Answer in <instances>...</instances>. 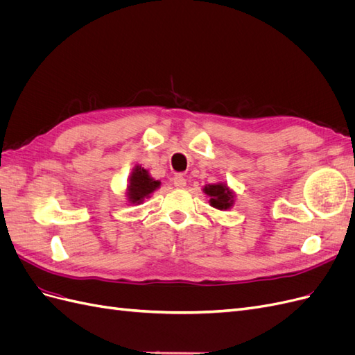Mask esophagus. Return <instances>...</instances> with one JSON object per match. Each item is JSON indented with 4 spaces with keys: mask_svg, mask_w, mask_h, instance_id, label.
Masks as SVG:
<instances>
[{
    "mask_svg": "<svg viewBox=\"0 0 355 355\" xmlns=\"http://www.w3.org/2000/svg\"><path fill=\"white\" fill-rule=\"evenodd\" d=\"M173 185L176 187V188H184L185 185H187V179L182 176V175H175V178H173Z\"/></svg>",
    "mask_w": 355,
    "mask_h": 355,
    "instance_id": "1",
    "label": "esophagus"
}]
</instances>
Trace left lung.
Returning a JSON list of instances; mask_svg holds the SVG:
<instances>
[{
    "mask_svg": "<svg viewBox=\"0 0 355 355\" xmlns=\"http://www.w3.org/2000/svg\"><path fill=\"white\" fill-rule=\"evenodd\" d=\"M355 191V189H354ZM204 192L210 197V204L213 207L219 210H227L232 204V192L222 184L218 185H207L204 188Z\"/></svg>",
    "mask_w": 355,
    "mask_h": 355,
    "instance_id": "obj_1",
    "label": "left lung"
}]
</instances>
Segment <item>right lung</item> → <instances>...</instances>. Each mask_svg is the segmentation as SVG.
I'll return each instance as SVG.
<instances>
[{
	"label": "right lung",
	"mask_w": 355,
	"mask_h": 355,
	"mask_svg": "<svg viewBox=\"0 0 355 355\" xmlns=\"http://www.w3.org/2000/svg\"><path fill=\"white\" fill-rule=\"evenodd\" d=\"M159 187V182L149 178L148 171L137 166L130 176L128 182V198L132 202H141L145 197H148L151 192H154Z\"/></svg>",
	"instance_id": "obj_1"
}]
</instances>
